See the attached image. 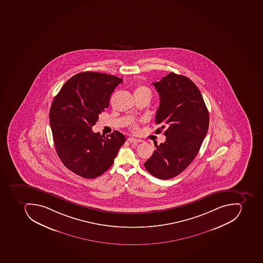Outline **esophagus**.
<instances>
[{
	"label": "esophagus",
	"mask_w": 263,
	"mask_h": 263,
	"mask_svg": "<svg viewBox=\"0 0 263 263\" xmlns=\"http://www.w3.org/2000/svg\"><path fill=\"white\" fill-rule=\"evenodd\" d=\"M128 141L129 142H134V143H138V142H142V140H140V139H137V138H128Z\"/></svg>",
	"instance_id": "esophagus-1"
}]
</instances>
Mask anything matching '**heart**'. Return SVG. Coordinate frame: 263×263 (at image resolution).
<instances>
[{
  "label": "heart",
  "mask_w": 263,
  "mask_h": 263,
  "mask_svg": "<svg viewBox=\"0 0 263 263\" xmlns=\"http://www.w3.org/2000/svg\"><path fill=\"white\" fill-rule=\"evenodd\" d=\"M135 95H146L148 96H152V93H151L150 89L146 87L144 85H138V87L135 89ZM130 128L134 130H137L138 129V125L135 123H131L129 125Z\"/></svg>",
  "instance_id": "obj_1"
}]
</instances>
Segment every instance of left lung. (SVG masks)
<instances>
[{"instance_id":"1","label":"left lung","mask_w":263,"mask_h":263,"mask_svg":"<svg viewBox=\"0 0 263 263\" xmlns=\"http://www.w3.org/2000/svg\"><path fill=\"white\" fill-rule=\"evenodd\" d=\"M160 96L156 132L164 129L166 140L144 163L152 175L170 179L186 170L205 138L210 115L200 89L185 76L170 72L153 83Z\"/></svg>"}]
</instances>
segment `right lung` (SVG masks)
<instances>
[{
  "mask_svg": "<svg viewBox=\"0 0 263 263\" xmlns=\"http://www.w3.org/2000/svg\"><path fill=\"white\" fill-rule=\"evenodd\" d=\"M122 81L108 74L80 72L53 99L50 124L56 152L68 170L82 178L91 179L106 172L125 143V135L119 131L105 137L92 130Z\"/></svg>",
  "mask_w": 263,
  "mask_h": 263,
  "instance_id": "add662e5",
  "label": "right lung"
}]
</instances>
